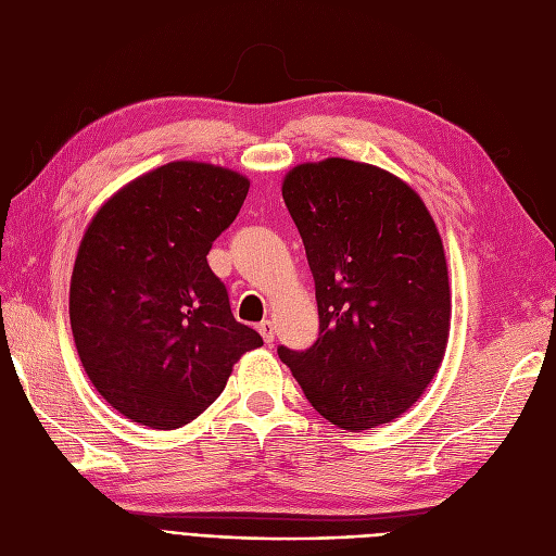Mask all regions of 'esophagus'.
<instances>
[{"label":"esophagus","mask_w":556,"mask_h":556,"mask_svg":"<svg viewBox=\"0 0 556 556\" xmlns=\"http://www.w3.org/2000/svg\"><path fill=\"white\" fill-rule=\"evenodd\" d=\"M257 329H260V333H262L264 343H274V339H276V327H274L271 319H262V323L257 325Z\"/></svg>","instance_id":"34e87169"}]
</instances>
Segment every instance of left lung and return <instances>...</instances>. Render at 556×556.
I'll return each instance as SVG.
<instances>
[{
	"mask_svg": "<svg viewBox=\"0 0 556 556\" xmlns=\"http://www.w3.org/2000/svg\"><path fill=\"white\" fill-rule=\"evenodd\" d=\"M306 248L319 336L278 345L311 406L364 431L392 422L439 371L450 333L443 241L425 201L378 166L329 157L285 176Z\"/></svg>",
	"mask_w": 556,
	"mask_h": 556,
	"instance_id": "obj_1",
	"label": "left lung"
}]
</instances>
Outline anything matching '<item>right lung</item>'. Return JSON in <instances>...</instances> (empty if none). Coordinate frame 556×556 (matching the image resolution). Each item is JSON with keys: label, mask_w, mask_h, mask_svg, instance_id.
Listing matches in <instances>:
<instances>
[{"label": "right lung", "mask_w": 556, "mask_h": 556, "mask_svg": "<svg viewBox=\"0 0 556 556\" xmlns=\"http://www.w3.org/2000/svg\"><path fill=\"white\" fill-rule=\"evenodd\" d=\"M250 182L172 162L113 194L80 241L70 290L78 357L111 406L150 429L192 422L262 336L231 313L208 266Z\"/></svg>", "instance_id": "right-lung-1"}]
</instances>
